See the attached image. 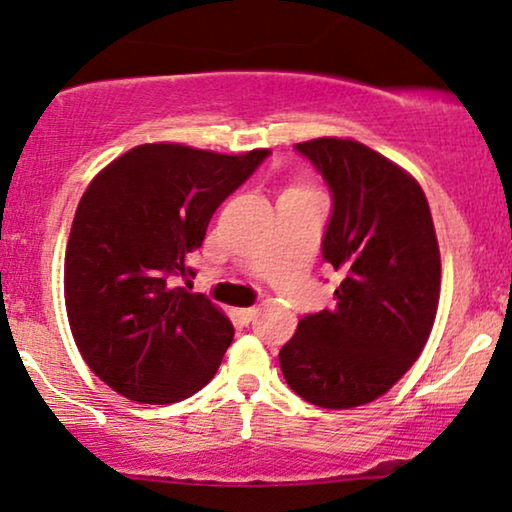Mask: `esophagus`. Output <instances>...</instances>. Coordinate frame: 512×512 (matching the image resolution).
I'll list each match as a JSON object with an SVG mask.
<instances>
[{
  "instance_id": "esophagus-1",
  "label": "esophagus",
  "mask_w": 512,
  "mask_h": 512,
  "mask_svg": "<svg viewBox=\"0 0 512 512\" xmlns=\"http://www.w3.org/2000/svg\"><path fill=\"white\" fill-rule=\"evenodd\" d=\"M236 315H239L243 322H253L255 315H257V308H255V305H253V308H241V310H236Z\"/></svg>"
}]
</instances>
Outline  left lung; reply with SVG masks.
Instances as JSON below:
<instances>
[{
  "label": "left lung",
  "mask_w": 512,
  "mask_h": 512,
  "mask_svg": "<svg viewBox=\"0 0 512 512\" xmlns=\"http://www.w3.org/2000/svg\"><path fill=\"white\" fill-rule=\"evenodd\" d=\"M296 151L331 190L322 255L342 282L331 310L301 319L280 370L310 404L352 409L384 395L423 352L439 305V243L423 188L402 167L340 137Z\"/></svg>",
  "instance_id": "obj_1"
}]
</instances>
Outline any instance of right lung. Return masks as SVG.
Returning <instances> with one entry per match:
<instances>
[{"mask_svg":"<svg viewBox=\"0 0 512 512\" xmlns=\"http://www.w3.org/2000/svg\"><path fill=\"white\" fill-rule=\"evenodd\" d=\"M140 144L101 170L75 211L64 262L82 358L128 400L172 404L207 386L234 326L204 294L174 287L209 220L269 156Z\"/></svg>","mask_w":512,"mask_h":512,"instance_id":"right-lung-1","label":"right lung"}]
</instances>
